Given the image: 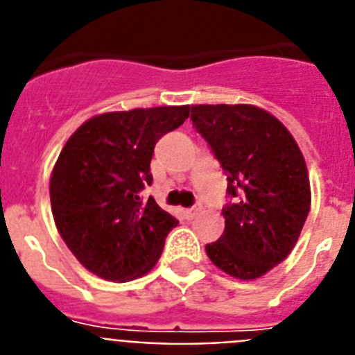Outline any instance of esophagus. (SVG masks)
I'll use <instances>...</instances> for the list:
<instances>
[{
	"instance_id": "1",
	"label": "esophagus",
	"mask_w": 355,
	"mask_h": 355,
	"mask_svg": "<svg viewBox=\"0 0 355 355\" xmlns=\"http://www.w3.org/2000/svg\"><path fill=\"white\" fill-rule=\"evenodd\" d=\"M200 205H196V206H192V208H188L187 211H184V215H187V218H190V220H192V218H196L197 215H199L200 213Z\"/></svg>"
}]
</instances>
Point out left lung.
Here are the masks:
<instances>
[{
  "label": "left lung",
  "mask_w": 355,
  "mask_h": 355,
  "mask_svg": "<svg viewBox=\"0 0 355 355\" xmlns=\"http://www.w3.org/2000/svg\"><path fill=\"white\" fill-rule=\"evenodd\" d=\"M192 121L236 197L222 209L224 234L206 254L231 277H261L288 258L309 213L302 150L283 122L254 105H193Z\"/></svg>",
  "instance_id": "left-lung-1"
}]
</instances>
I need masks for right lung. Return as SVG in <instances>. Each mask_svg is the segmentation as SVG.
<instances>
[{
	"mask_svg": "<svg viewBox=\"0 0 355 355\" xmlns=\"http://www.w3.org/2000/svg\"><path fill=\"white\" fill-rule=\"evenodd\" d=\"M190 106L108 112L85 121L62 147L49 180L56 229L78 261L97 277L126 283L158 263L178 220L153 197L150 158Z\"/></svg>",
	"mask_w": 355,
	"mask_h": 355,
	"instance_id": "add662e5",
	"label": "right lung"
}]
</instances>
